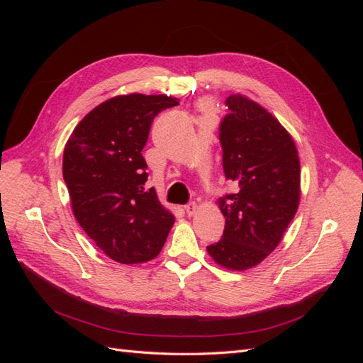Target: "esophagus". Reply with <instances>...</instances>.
<instances>
[{"mask_svg": "<svg viewBox=\"0 0 363 363\" xmlns=\"http://www.w3.org/2000/svg\"><path fill=\"white\" fill-rule=\"evenodd\" d=\"M184 211H186V213H188L189 216H194L196 212H199V204H196V203L186 204L184 206Z\"/></svg>", "mask_w": 363, "mask_h": 363, "instance_id": "esophagus-1", "label": "esophagus"}]
</instances>
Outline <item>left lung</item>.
<instances>
[{
    "label": "left lung",
    "instance_id": "1",
    "mask_svg": "<svg viewBox=\"0 0 363 363\" xmlns=\"http://www.w3.org/2000/svg\"><path fill=\"white\" fill-rule=\"evenodd\" d=\"M225 104L230 113L219 128L223 167L238 191L218 200L224 235L207 252L219 267L245 271L277 248L298 211L300 159L289 131L265 107L240 94Z\"/></svg>",
    "mask_w": 363,
    "mask_h": 363
}]
</instances>
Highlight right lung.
Instances as JSON below:
<instances>
[{
    "label": "right lung",
    "instance_id": "add662e5",
    "mask_svg": "<svg viewBox=\"0 0 363 363\" xmlns=\"http://www.w3.org/2000/svg\"><path fill=\"white\" fill-rule=\"evenodd\" d=\"M179 100L127 94L108 98L87 113L63 151V179L72 213L95 245L124 265L157 257L175 221L155 188L142 156L157 113Z\"/></svg>",
    "mask_w": 363,
    "mask_h": 363
}]
</instances>
